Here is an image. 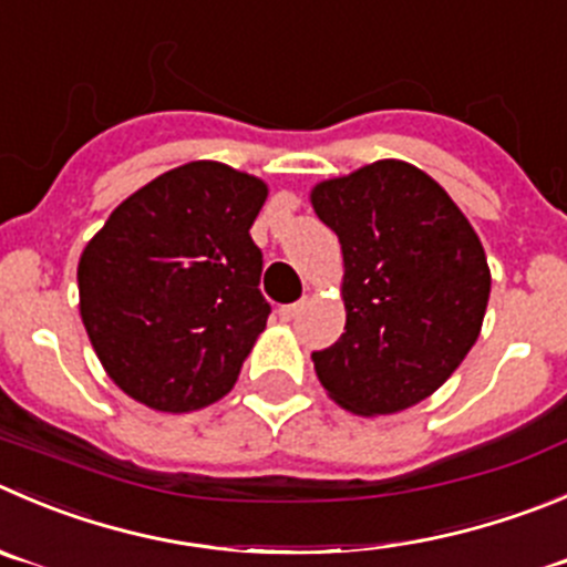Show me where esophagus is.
I'll return each instance as SVG.
<instances>
[{"label": "esophagus", "mask_w": 567, "mask_h": 567, "mask_svg": "<svg viewBox=\"0 0 567 567\" xmlns=\"http://www.w3.org/2000/svg\"><path fill=\"white\" fill-rule=\"evenodd\" d=\"M300 309H303V303H292V306H280L278 309V317L284 322H289V320H295V317L300 315Z\"/></svg>", "instance_id": "34e87169"}]
</instances>
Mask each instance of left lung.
Segmentation results:
<instances>
[{
  "label": "left lung",
  "instance_id": "8db88e82",
  "mask_svg": "<svg viewBox=\"0 0 567 567\" xmlns=\"http://www.w3.org/2000/svg\"><path fill=\"white\" fill-rule=\"evenodd\" d=\"M309 199L344 267V333L311 353L322 390L361 417L425 401L482 333V239L434 177L398 158L315 183Z\"/></svg>",
  "mask_w": 567,
  "mask_h": 567
}]
</instances>
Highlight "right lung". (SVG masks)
Listing matches in <instances>:
<instances>
[{
  "instance_id": "right-lung-1",
  "label": "right lung",
  "mask_w": 567,
  "mask_h": 567,
  "mask_svg": "<svg viewBox=\"0 0 567 567\" xmlns=\"http://www.w3.org/2000/svg\"><path fill=\"white\" fill-rule=\"evenodd\" d=\"M269 186L188 161L118 203L80 252V317L107 379L155 412L186 414L234 390L267 328L250 228Z\"/></svg>"
}]
</instances>
